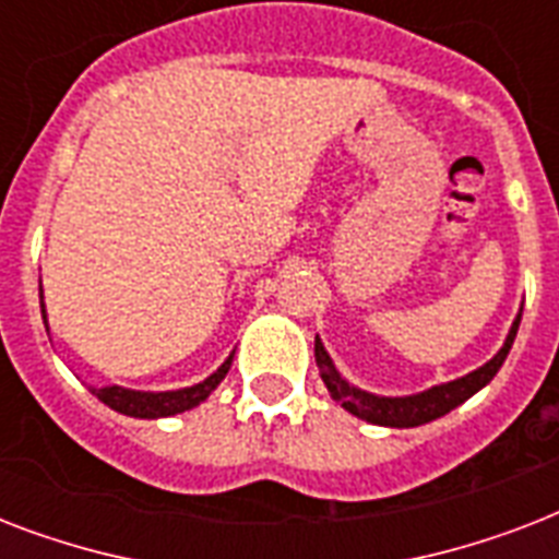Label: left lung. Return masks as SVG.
Masks as SVG:
<instances>
[{
	"mask_svg": "<svg viewBox=\"0 0 559 559\" xmlns=\"http://www.w3.org/2000/svg\"><path fill=\"white\" fill-rule=\"evenodd\" d=\"M522 322V307L516 319H513L511 331L504 336V345L493 354V359H487L485 366H478L476 371L464 373L459 380L441 382L432 389L417 391V394H403V397H385V394H373V391L359 389L354 382H348L340 373L336 362L331 359L324 342L316 336V366L322 373L324 385L331 391V397L340 403L345 412H350L359 420H368L373 426H391V429H408V426H424L435 417H443L452 408H459L464 400H469L476 391H481L487 382L493 380L502 362L511 354V345L516 340Z\"/></svg>",
	"mask_w": 559,
	"mask_h": 559,
	"instance_id": "obj_1",
	"label": "left lung"
}]
</instances>
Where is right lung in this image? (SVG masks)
I'll use <instances>...</instances> for the list:
<instances>
[{"label": "right lung", "mask_w": 559, "mask_h": 559, "mask_svg": "<svg viewBox=\"0 0 559 559\" xmlns=\"http://www.w3.org/2000/svg\"><path fill=\"white\" fill-rule=\"evenodd\" d=\"M39 310H43V322H46L48 331V316L46 305H43V281H39ZM231 359H235V350L228 354L226 362L217 368L214 373H209L202 382H193V385H186V389H174V391H139V389H124V385H104V389H92V394L107 403L109 408H116L127 417H147V420H156V417H170V415H182L188 408L200 406L209 400V394L217 389L223 377L231 368Z\"/></svg>", "instance_id": "1"}]
</instances>
